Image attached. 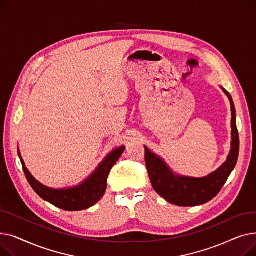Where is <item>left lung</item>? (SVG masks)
Segmentation results:
<instances>
[{
  "label": "left lung",
  "instance_id": "1",
  "mask_svg": "<svg viewBox=\"0 0 256 256\" xmlns=\"http://www.w3.org/2000/svg\"><path fill=\"white\" fill-rule=\"evenodd\" d=\"M232 106V150L226 162L204 178H189L174 174L160 156L145 147V164L154 191L168 202L180 206H195L208 202L221 191L236 167L240 139L236 121V108L232 98L224 88Z\"/></svg>",
  "mask_w": 256,
  "mask_h": 256
}]
</instances>
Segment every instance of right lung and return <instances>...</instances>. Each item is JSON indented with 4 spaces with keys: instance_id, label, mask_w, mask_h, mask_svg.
Listing matches in <instances>:
<instances>
[{
    "instance_id": "obj_1",
    "label": "right lung",
    "mask_w": 256,
    "mask_h": 256,
    "mask_svg": "<svg viewBox=\"0 0 256 256\" xmlns=\"http://www.w3.org/2000/svg\"><path fill=\"white\" fill-rule=\"evenodd\" d=\"M124 150L126 146H120L111 152L88 178L78 186L68 188V189H50V188L40 184L26 168L20 150L18 156L26 180L40 197L61 210L74 212L89 208L104 196L106 189L108 176L121 154H124Z\"/></svg>"
}]
</instances>
